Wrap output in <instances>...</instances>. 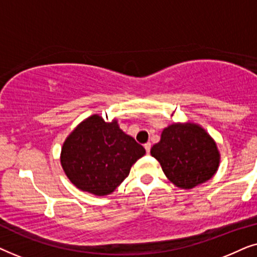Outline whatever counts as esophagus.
<instances>
[{
  "mask_svg": "<svg viewBox=\"0 0 257 257\" xmlns=\"http://www.w3.org/2000/svg\"><path fill=\"white\" fill-rule=\"evenodd\" d=\"M144 147H145V150H146V153L149 154V153H150V151H151V143H146L145 145H144Z\"/></svg>",
  "mask_w": 257,
  "mask_h": 257,
  "instance_id": "34e87169",
  "label": "esophagus"
}]
</instances>
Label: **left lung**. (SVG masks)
<instances>
[{
    "mask_svg": "<svg viewBox=\"0 0 257 257\" xmlns=\"http://www.w3.org/2000/svg\"><path fill=\"white\" fill-rule=\"evenodd\" d=\"M168 180L179 188L191 189L215 174L220 153L212 137L201 126L172 124L151 149Z\"/></svg>",
    "mask_w": 257,
    "mask_h": 257,
    "instance_id": "8db88e82",
    "label": "left lung"
}]
</instances>
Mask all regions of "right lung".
Returning <instances> with one entry per match:
<instances>
[{"mask_svg":"<svg viewBox=\"0 0 257 257\" xmlns=\"http://www.w3.org/2000/svg\"><path fill=\"white\" fill-rule=\"evenodd\" d=\"M144 147L119 128L93 114L83 120L63 144L61 164L77 188L91 194H111L127 178Z\"/></svg>","mask_w":257,"mask_h":257,"instance_id":"add662e5","label":"right lung"}]
</instances>
